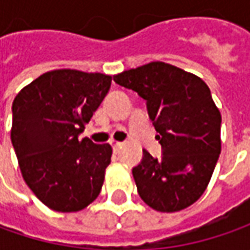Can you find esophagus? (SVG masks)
<instances>
[{
    "instance_id": "34e87169",
    "label": "esophagus",
    "mask_w": 250,
    "mask_h": 250,
    "mask_svg": "<svg viewBox=\"0 0 250 250\" xmlns=\"http://www.w3.org/2000/svg\"><path fill=\"white\" fill-rule=\"evenodd\" d=\"M110 145L112 146V149L115 150V151H117V150L120 149L121 146H122V143H121V142H117V140H111Z\"/></svg>"
}]
</instances>
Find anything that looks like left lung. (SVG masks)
<instances>
[{
    "label": "left lung",
    "instance_id": "left-lung-1",
    "mask_svg": "<svg viewBox=\"0 0 250 250\" xmlns=\"http://www.w3.org/2000/svg\"><path fill=\"white\" fill-rule=\"evenodd\" d=\"M114 81L147 103L163 156L132 169L142 200L161 213L193 205L206 190L221 153V114L199 76L154 61L124 71Z\"/></svg>",
    "mask_w": 250,
    "mask_h": 250
}]
</instances>
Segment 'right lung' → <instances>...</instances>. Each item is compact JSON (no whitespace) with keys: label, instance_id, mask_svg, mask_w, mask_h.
<instances>
[{"label":"right lung","instance_id":"1","mask_svg":"<svg viewBox=\"0 0 250 250\" xmlns=\"http://www.w3.org/2000/svg\"><path fill=\"white\" fill-rule=\"evenodd\" d=\"M112 76L54 69L24 86L12 104L11 140L26 185L51 210L75 213L100 193L108 143L79 139L108 93Z\"/></svg>","mask_w":250,"mask_h":250}]
</instances>
